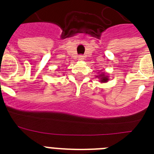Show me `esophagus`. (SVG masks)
<instances>
[{
  "label": "esophagus",
  "mask_w": 154,
  "mask_h": 154,
  "mask_svg": "<svg viewBox=\"0 0 154 154\" xmlns=\"http://www.w3.org/2000/svg\"><path fill=\"white\" fill-rule=\"evenodd\" d=\"M83 59H84V57H83V56H82V55L78 56V60H83Z\"/></svg>",
  "instance_id": "esophagus-1"
}]
</instances>
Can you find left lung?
Returning <instances> with one entry per match:
<instances>
[{
  "mask_svg": "<svg viewBox=\"0 0 154 154\" xmlns=\"http://www.w3.org/2000/svg\"><path fill=\"white\" fill-rule=\"evenodd\" d=\"M99 76H101V82H106L108 80H109L108 77H107V76H105V73H102V74L99 75Z\"/></svg>",
  "mask_w": 154,
  "mask_h": 154,
  "instance_id": "8db88e82",
  "label": "left lung"
}]
</instances>
